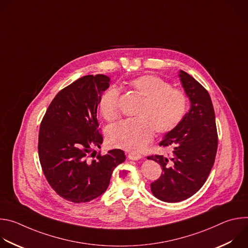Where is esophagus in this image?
<instances>
[{"mask_svg":"<svg viewBox=\"0 0 248 248\" xmlns=\"http://www.w3.org/2000/svg\"><path fill=\"white\" fill-rule=\"evenodd\" d=\"M128 158L132 161H137V160L141 159V155L138 153H135V152H131V153H128Z\"/></svg>","mask_w":248,"mask_h":248,"instance_id":"1","label":"esophagus"}]
</instances>
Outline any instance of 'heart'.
I'll return each mask as SVG.
<instances>
[{"instance_id": "b5f03b06", "label": "heart", "mask_w": 248, "mask_h": 248, "mask_svg": "<svg viewBox=\"0 0 248 248\" xmlns=\"http://www.w3.org/2000/svg\"><path fill=\"white\" fill-rule=\"evenodd\" d=\"M132 90L143 97L135 112L136 118L124 120L108 132L111 146L127 151H139L151 141L154 130L165 134L178 126L186 116L187 99L184 92L172 88L156 76H142L129 81ZM100 113L107 121L119 117V90L109 88L102 96Z\"/></svg>"}]
</instances>
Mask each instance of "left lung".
Wrapping results in <instances>:
<instances>
[{
	"mask_svg": "<svg viewBox=\"0 0 248 248\" xmlns=\"http://www.w3.org/2000/svg\"><path fill=\"white\" fill-rule=\"evenodd\" d=\"M179 78L190 101L189 111L160 142L172 149L171 156L148 157L163 170L159 180L151 184V191L169 203L186 200L203 186L218 147L215 112L208 91L184 70H180Z\"/></svg>",
	"mask_w": 248,
	"mask_h": 248,
	"instance_id": "8db88e82",
	"label": "left lung"
}]
</instances>
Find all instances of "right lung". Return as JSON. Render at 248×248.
Here are the masks:
<instances>
[{"instance_id": "1", "label": "right lung", "mask_w": 248, "mask_h": 248, "mask_svg": "<svg viewBox=\"0 0 248 248\" xmlns=\"http://www.w3.org/2000/svg\"><path fill=\"white\" fill-rule=\"evenodd\" d=\"M110 81L107 76L96 75L69 84L53 99L40 125L38 153L43 172L52 188L74 203L102 195L114 169L125 160L121 149L90 158L103 143L97 107Z\"/></svg>"}]
</instances>
